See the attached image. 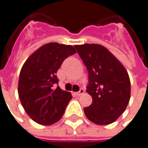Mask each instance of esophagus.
Returning <instances> with one entry per match:
<instances>
[{"mask_svg":"<svg viewBox=\"0 0 148 148\" xmlns=\"http://www.w3.org/2000/svg\"><path fill=\"white\" fill-rule=\"evenodd\" d=\"M84 89L83 88H80V90H79V92H75L74 94L76 95V96H80V95H82V94H83L84 93Z\"/></svg>","mask_w":148,"mask_h":148,"instance_id":"esophagus-1","label":"esophagus"}]
</instances>
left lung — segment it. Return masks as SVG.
I'll use <instances>...</instances> for the list:
<instances>
[{
    "label": "left lung",
    "instance_id": "8db88e82",
    "mask_svg": "<svg viewBox=\"0 0 148 148\" xmlns=\"http://www.w3.org/2000/svg\"><path fill=\"white\" fill-rule=\"evenodd\" d=\"M75 47L88 72L86 92L92 97V103L84 108L85 115L96 124H111L124 112L129 102V76L122 63L104 47L83 44Z\"/></svg>",
    "mask_w": 148,
    "mask_h": 148
}]
</instances>
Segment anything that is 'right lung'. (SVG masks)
I'll return each instance as SVG.
<instances>
[{
	"mask_svg": "<svg viewBox=\"0 0 148 148\" xmlns=\"http://www.w3.org/2000/svg\"><path fill=\"white\" fill-rule=\"evenodd\" d=\"M77 52L70 45L51 42L42 46L24 63L18 94L27 115L41 125L59 121L72 98L58 86L56 72L66 58Z\"/></svg>",
	"mask_w": 148,
	"mask_h": 148,
	"instance_id": "add662e5",
	"label": "right lung"
}]
</instances>
